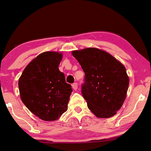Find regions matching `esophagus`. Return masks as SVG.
<instances>
[{"label": "esophagus", "mask_w": 151, "mask_h": 151, "mask_svg": "<svg viewBox=\"0 0 151 151\" xmlns=\"http://www.w3.org/2000/svg\"><path fill=\"white\" fill-rule=\"evenodd\" d=\"M72 87H73V88L74 89V90H76V89L78 88V85H77V83H73V85H72Z\"/></svg>", "instance_id": "obj_1"}]
</instances>
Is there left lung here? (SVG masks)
Here are the masks:
<instances>
[{
  "label": "left lung",
  "instance_id": "left-lung-1",
  "mask_svg": "<svg viewBox=\"0 0 151 151\" xmlns=\"http://www.w3.org/2000/svg\"><path fill=\"white\" fill-rule=\"evenodd\" d=\"M72 55L85 73L81 93L88 108L99 118L114 116L121 108L129 88L124 66L96 48L74 50Z\"/></svg>",
  "mask_w": 151,
  "mask_h": 151
}]
</instances>
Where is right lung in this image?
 Returning <instances> with one entry per match:
<instances>
[{"mask_svg":"<svg viewBox=\"0 0 151 151\" xmlns=\"http://www.w3.org/2000/svg\"><path fill=\"white\" fill-rule=\"evenodd\" d=\"M62 58V53H41L26 66L19 80L22 103L43 121H56L67 111L73 90L58 69Z\"/></svg>","mask_w":151,"mask_h":151,"instance_id":"add662e5","label":"right lung"}]
</instances>
